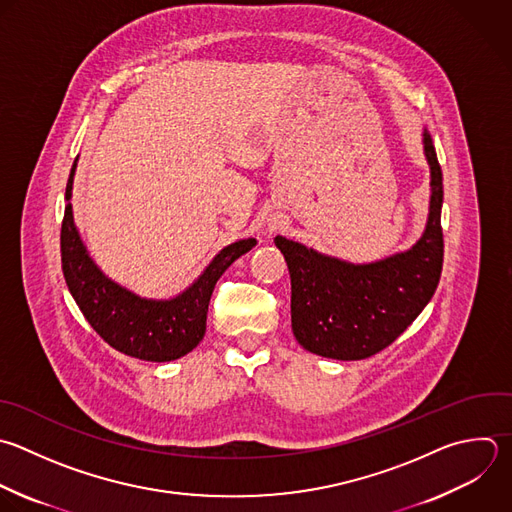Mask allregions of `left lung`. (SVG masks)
<instances>
[{
    "label": "left lung",
    "instance_id": "left-lung-1",
    "mask_svg": "<svg viewBox=\"0 0 512 512\" xmlns=\"http://www.w3.org/2000/svg\"><path fill=\"white\" fill-rule=\"evenodd\" d=\"M430 166V208L424 234L406 252L370 264L318 254L282 236L292 332L312 354L362 360L392 344L430 302L442 272V170L430 134H422Z\"/></svg>",
    "mask_w": 512,
    "mask_h": 512
}]
</instances>
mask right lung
<instances>
[{
    "mask_svg": "<svg viewBox=\"0 0 512 512\" xmlns=\"http://www.w3.org/2000/svg\"><path fill=\"white\" fill-rule=\"evenodd\" d=\"M76 162L66 186L68 204L60 240L64 278L82 314L112 348L128 356L170 362L192 352L204 338L208 304L218 278L234 260L252 250L256 240H240L220 250L200 278L176 298H140L110 280L96 266L78 234L70 204Z\"/></svg>",
    "mask_w": 512,
    "mask_h": 512,
    "instance_id": "add662e5",
    "label": "right lung"
}]
</instances>
